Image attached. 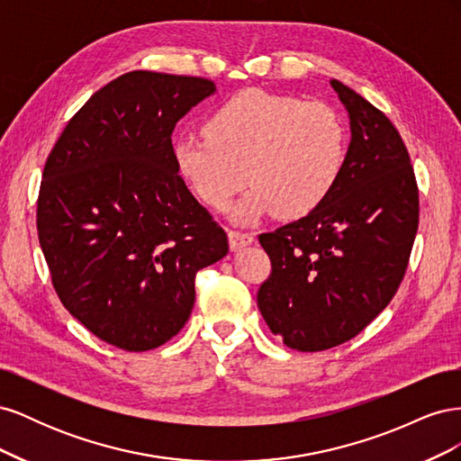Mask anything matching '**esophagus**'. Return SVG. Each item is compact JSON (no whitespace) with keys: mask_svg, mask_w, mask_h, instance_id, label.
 <instances>
[{"mask_svg":"<svg viewBox=\"0 0 461 461\" xmlns=\"http://www.w3.org/2000/svg\"><path fill=\"white\" fill-rule=\"evenodd\" d=\"M254 242V234L249 232H242V230H229V244H230V249H240L248 244Z\"/></svg>","mask_w":461,"mask_h":461,"instance_id":"34e87169","label":"esophagus"}]
</instances>
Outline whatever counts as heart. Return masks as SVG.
Returning a JSON list of instances; mask_svg holds the SVG:
<instances>
[{"label":"heart","mask_w":461,"mask_h":461,"mask_svg":"<svg viewBox=\"0 0 461 461\" xmlns=\"http://www.w3.org/2000/svg\"><path fill=\"white\" fill-rule=\"evenodd\" d=\"M178 175L196 196L222 209L248 183L240 217L298 219L323 203L346 158L340 115L321 102L246 90L205 119L203 132L178 136Z\"/></svg>","instance_id":"obj_1"}]
</instances>
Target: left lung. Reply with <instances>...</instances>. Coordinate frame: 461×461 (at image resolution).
Here are the masks:
<instances>
[{"label": "left lung", "instance_id": "obj_1", "mask_svg": "<svg viewBox=\"0 0 461 461\" xmlns=\"http://www.w3.org/2000/svg\"><path fill=\"white\" fill-rule=\"evenodd\" d=\"M330 86L352 129L339 183L315 212L259 234L271 259L259 312L298 352L350 340L386 308L420 225V190L400 132L352 88L339 80Z\"/></svg>", "mask_w": 461, "mask_h": 461}]
</instances>
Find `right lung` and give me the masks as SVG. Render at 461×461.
Wrapping results in <instances>:
<instances>
[{"instance_id":"obj_1","label":"right lung","mask_w":461,"mask_h":461,"mask_svg":"<svg viewBox=\"0 0 461 461\" xmlns=\"http://www.w3.org/2000/svg\"><path fill=\"white\" fill-rule=\"evenodd\" d=\"M215 85L132 71L67 122L41 173L36 227L55 292L97 339L153 350L185 327L196 273L227 232L178 175L175 124Z\"/></svg>"}]
</instances>
